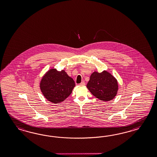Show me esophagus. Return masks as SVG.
I'll return each instance as SVG.
<instances>
[{
  "mask_svg": "<svg viewBox=\"0 0 157 157\" xmlns=\"http://www.w3.org/2000/svg\"><path fill=\"white\" fill-rule=\"evenodd\" d=\"M79 85L81 86H85V82H83H83H81V83H80Z\"/></svg>",
  "mask_w": 157,
  "mask_h": 157,
  "instance_id": "esophagus-1",
  "label": "esophagus"
}]
</instances>
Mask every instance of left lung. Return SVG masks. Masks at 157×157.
Segmentation results:
<instances>
[{
    "label": "left lung",
    "instance_id": "8db88e82",
    "mask_svg": "<svg viewBox=\"0 0 157 157\" xmlns=\"http://www.w3.org/2000/svg\"><path fill=\"white\" fill-rule=\"evenodd\" d=\"M86 86L93 95L104 101L113 99L118 90L116 79L106 71L101 73L94 72Z\"/></svg>",
    "mask_w": 157,
    "mask_h": 157
}]
</instances>
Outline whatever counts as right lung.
Segmentation results:
<instances>
[{
	"mask_svg": "<svg viewBox=\"0 0 157 157\" xmlns=\"http://www.w3.org/2000/svg\"><path fill=\"white\" fill-rule=\"evenodd\" d=\"M40 86L47 100L57 104L71 94L75 84L64 70L58 71L56 69H51L43 76Z\"/></svg>",
	"mask_w": 157,
	"mask_h": 157,
	"instance_id": "add662e5",
	"label": "right lung"
}]
</instances>
